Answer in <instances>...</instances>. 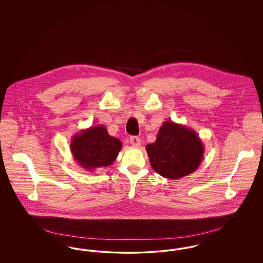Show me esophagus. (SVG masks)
Masks as SVG:
<instances>
[{"instance_id": "esophagus-1", "label": "esophagus", "mask_w": 263, "mask_h": 263, "mask_svg": "<svg viewBox=\"0 0 263 263\" xmlns=\"http://www.w3.org/2000/svg\"><path fill=\"white\" fill-rule=\"evenodd\" d=\"M130 143L134 147H140V145H141V141H140V139L137 136L130 137Z\"/></svg>"}]
</instances>
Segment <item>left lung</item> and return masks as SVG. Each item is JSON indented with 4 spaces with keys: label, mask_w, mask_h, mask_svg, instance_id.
I'll return each mask as SVG.
<instances>
[{
    "label": "left lung",
    "mask_w": 263,
    "mask_h": 263,
    "mask_svg": "<svg viewBox=\"0 0 263 263\" xmlns=\"http://www.w3.org/2000/svg\"><path fill=\"white\" fill-rule=\"evenodd\" d=\"M146 150L154 171L171 179L194 173L204 156V145L195 130L170 120L161 126L156 142L148 144Z\"/></svg>",
    "instance_id": "1"
}]
</instances>
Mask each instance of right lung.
I'll return each instance as SVG.
<instances>
[{
    "label": "right lung",
    "instance_id": "1",
    "mask_svg": "<svg viewBox=\"0 0 263 263\" xmlns=\"http://www.w3.org/2000/svg\"><path fill=\"white\" fill-rule=\"evenodd\" d=\"M121 148L122 142L110 136L103 125L90 126L80 131L70 143L76 162L88 172L112 164Z\"/></svg>",
    "mask_w": 263,
    "mask_h": 263
}]
</instances>
